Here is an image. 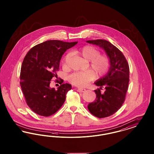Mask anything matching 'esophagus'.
Returning a JSON list of instances; mask_svg holds the SVG:
<instances>
[{"mask_svg":"<svg viewBox=\"0 0 154 154\" xmlns=\"http://www.w3.org/2000/svg\"><path fill=\"white\" fill-rule=\"evenodd\" d=\"M77 90L80 92H84L86 91V89L83 88H77Z\"/></svg>","mask_w":154,"mask_h":154,"instance_id":"34e87169","label":"esophagus"}]
</instances>
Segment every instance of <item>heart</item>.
<instances>
[{"label": "heart", "mask_w": 154, "mask_h": 154, "mask_svg": "<svg viewBox=\"0 0 154 154\" xmlns=\"http://www.w3.org/2000/svg\"><path fill=\"white\" fill-rule=\"evenodd\" d=\"M75 52L84 59L89 61V66L92 69L85 71H77L69 74L68 80L74 85L84 87L95 78V74L102 76L106 73L110 66V59L106 55H100V51L95 47L86 45L75 50ZM70 53H68L63 59V66H66V62L70 57Z\"/></svg>", "instance_id": "obj_1"}]
</instances>
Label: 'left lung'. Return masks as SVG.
Here are the masks:
<instances>
[{
    "label": "left lung",
    "instance_id": "obj_1",
    "mask_svg": "<svg viewBox=\"0 0 154 154\" xmlns=\"http://www.w3.org/2000/svg\"><path fill=\"white\" fill-rule=\"evenodd\" d=\"M86 42L102 48L110 59L108 72L95 82L100 87L94 91L95 100L88 105V110L94 116L107 117L117 112L124 102L129 81V67L123 54L109 42L98 39ZM102 88H105L103 94L100 92Z\"/></svg>",
    "mask_w": 154,
    "mask_h": 154
}]
</instances>
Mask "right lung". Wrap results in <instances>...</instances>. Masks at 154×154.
Segmentation results:
<instances>
[{"label": "right lung", "instance_id": "add662e5", "mask_svg": "<svg viewBox=\"0 0 154 154\" xmlns=\"http://www.w3.org/2000/svg\"><path fill=\"white\" fill-rule=\"evenodd\" d=\"M77 43L48 40L33 47L26 55L21 69L20 85L27 104L37 114L52 116L65 102L72 85L63 83L56 90L50 85L52 77L57 75L63 54Z\"/></svg>", "mask_w": 154, "mask_h": 154}]
</instances>
